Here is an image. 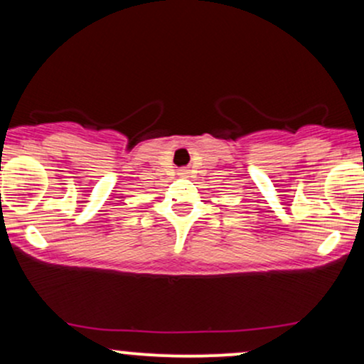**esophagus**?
<instances>
[{
	"label": "esophagus",
	"mask_w": 364,
	"mask_h": 364,
	"mask_svg": "<svg viewBox=\"0 0 364 364\" xmlns=\"http://www.w3.org/2000/svg\"><path fill=\"white\" fill-rule=\"evenodd\" d=\"M181 174H186V171H183V173Z\"/></svg>",
	"instance_id": "1"
}]
</instances>
